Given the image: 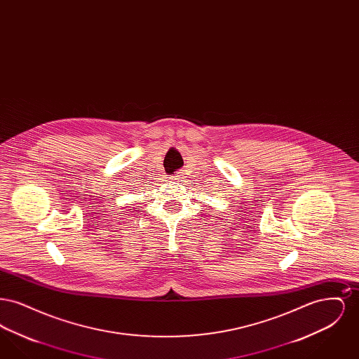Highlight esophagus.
Returning a JSON list of instances; mask_svg holds the SVG:
<instances>
[{"label":"esophagus","mask_w":359,"mask_h":359,"mask_svg":"<svg viewBox=\"0 0 359 359\" xmlns=\"http://www.w3.org/2000/svg\"><path fill=\"white\" fill-rule=\"evenodd\" d=\"M171 180H182V177H179V176H175V177H171Z\"/></svg>","instance_id":"esophagus-1"}]
</instances>
